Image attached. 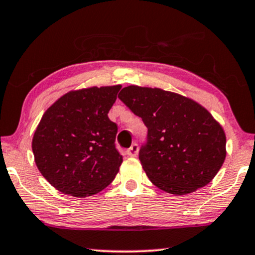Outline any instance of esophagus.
<instances>
[{"instance_id":"obj_1","label":"esophagus","mask_w":255,"mask_h":255,"mask_svg":"<svg viewBox=\"0 0 255 255\" xmlns=\"http://www.w3.org/2000/svg\"><path fill=\"white\" fill-rule=\"evenodd\" d=\"M127 154L128 157H135L138 154V144L133 143L127 150Z\"/></svg>"}]
</instances>
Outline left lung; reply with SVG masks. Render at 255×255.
I'll return each mask as SVG.
<instances>
[{
    "mask_svg": "<svg viewBox=\"0 0 255 255\" xmlns=\"http://www.w3.org/2000/svg\"><path fill=\"white\" fill-rule=\"evenodd\" d=\"M118 98L147 128L139 160L157 187L181 196L213 179L226 157V137L206 109L158 88L131 85Z\"/></svg>",
    "mask_w": 255,
    "mask_h": 255,
    "instance_id": "1",
    "label": "left lung"
}]
</instances>
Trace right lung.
<instances>
[{"mask_svg":"<svg viewBox=\"0 0 255 255\" xmlns=\"http://www.w3.org/2000/svg\"><path fill=\"white\" fill-rule=\"evenodd\" d=\"M121 85L72 91L43 115L32 152L42 176L61 192L78 198L104 190L123 161L116 147L117 124L108 114Z\"/></svg>","mask_w":255,"mask_h":255,"instance_id":"1","label":"right lung"}]
</instances>
